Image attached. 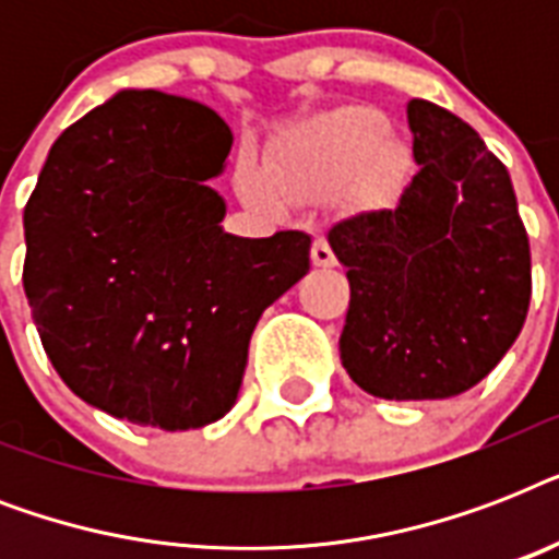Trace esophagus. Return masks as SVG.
Returning a JSON list of instances; mask_svg holds the SVG:
<instances>
[{"label":"esophagus","instance_id":"1","mask_svg":"<svg viewBox=\"0 0 559 559\" xmlns=\"http://www.w3.org/2000/svg\"><path fill=\"white\" fill-rule=\"evenodd\" d=\"M310 258H313V266H333L336 263V254H333V249L328 246V240H316L313 249H310Z\"/></svg>","mask_w":559,"mask_h":559}]
</instances>
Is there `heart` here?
Instances as JSON below:
<instances>
[{
    "instance_id": "obj_1",
    "label": "heart",
    "mask_w": 559,
    "mask_h": 559,
    "mask_svg": "<svg viewBox=\"0 0 559 559\" xmlns=\"http://www.w3.org/2000/svg\"><path fill=\"white\" fill-rule=\"evenodd\" d=\"M389 121L380 109L350 107L307 127L281 147L270 174L254 159H240L237 193L258 211H281L284 200L305 202L331 197L359 174L368 193L380 197L394 186Z\"/></svg>"
}]
</instances>
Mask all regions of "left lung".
Segmentation results:
<instances>
[{
    "instance_id": "1",
    "label": "left lung",
    "mask_w": 559,
    "mask_h": 559,
    "mask_svg": "<svg viewBox=\"0 0 559 559\" xmlns=\"http://www.w3.org/2000/svg\"><path fill=\"white\" fill-rule=\"evenodd\" d=\"M406 116L417 174L397 205L328 231L350 284L340 357L373 397L443 400L520 336L531 249L511 174L476 130L420 98Z\"/></svg>"
}]
</instances>
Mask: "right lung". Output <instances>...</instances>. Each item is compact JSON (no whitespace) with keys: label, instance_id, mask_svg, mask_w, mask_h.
I'll return each mask as SVG.
<instances>
[{"label":"right lung","instance_id":"add662e5","mask_svg":"<svg viewBox=\"0 0 559 559\" xmlns=\"http://www.w3.org/2000/svg\"><path fill=\"white\" fill-rule=\"evenodd\" d=\"M231 151L214 109L124 90L60 133L22 226V287L60 380L165 432L235 406L261 313L310 270V235L237 237L209 186Z\"/></svg>","mask_w":559,"mask_h":559}]
</instances>
